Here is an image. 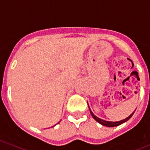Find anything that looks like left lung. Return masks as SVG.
<instances>
[{
  "instance_id": "1",
  "label": "left lung",
  "mask_w": 150,
  "mask_h": 150,
  "mask_svg": "<svg viewBox=\"0 0 150 150\" xmlns=\"http://www.w3.org/2000/svg\"><path fill=\"white\" fill-rule=\"evenodd\" d=\"M88 108H89V110H90L91 115L92 117H93V119H94V120H96V121H97L98 122H99V123H100L101 125H104V126H107V127H115V126H117V125H121V124L124 123V122H126L127 120H128L130 118H131V117H132V115H134V112H135V110H134V112L132 113V114H131L129 116H128V117H127L126 118L123 119V120H120V121L112 122V121H107V120H102V119H101V118H99V117H96V116L95 115L93 114V112H92L91 110V108H90V107H89L88 103Z\"/></svg>"
}]
</instances>
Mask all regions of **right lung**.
<instances>
[{"instance_id": "obj_1", "label": "right lung", "mask_w": 150, "mask_h": 150, "mask_svg": "<svg viewBox=\"0 0 150 150\" xmlns=\"http://www.w3.org/2000/svg\"><path fill=\"white\" fill-rule=\"evenodd\" d=\"M59 122H58V123H59ZM58 123H57V124H58Z\"/></svg>"}]
</instances>
